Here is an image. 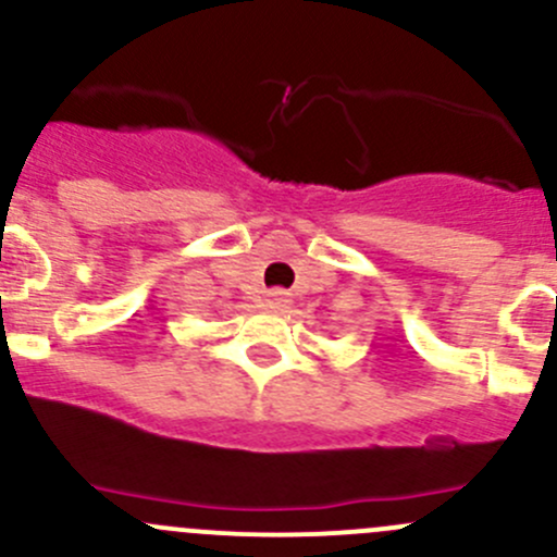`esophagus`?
<instances>
[{"label": "esophagus", "instance_id": "esophagus-1", "mask_svg": "<svg viewBox=\"0 0 557 557\" xmlns=\"http://www.w3.org/2000/svg\"><path fill=\"white\" fill-rule=\"evenodd\" d=\"M269 310H283V307H288V294H283V290H277V294H272L267 299Z\"/></svg>", "mask_w": 557, "mask_h": 557}]
</instances>
